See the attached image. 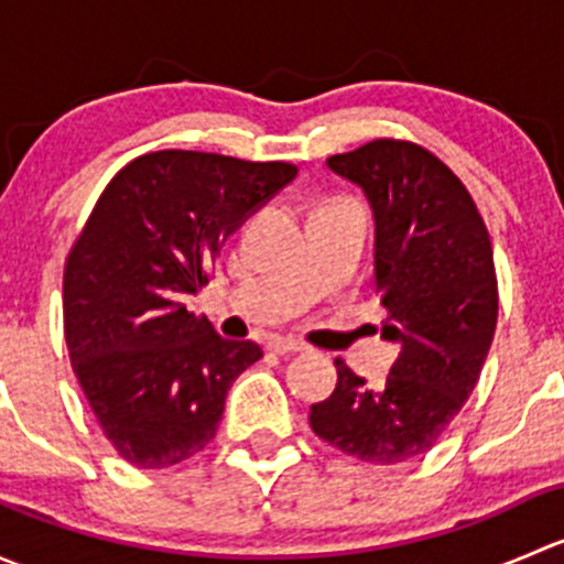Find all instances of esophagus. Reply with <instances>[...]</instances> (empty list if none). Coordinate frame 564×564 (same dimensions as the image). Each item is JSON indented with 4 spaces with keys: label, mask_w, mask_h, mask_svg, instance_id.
<instances>
[{
    "label": "esophagus",
    "mask_w": 564,
    "mask_h": 564,
    "mask_svg": "<svg viewBox=\"0 0 564 564\" xmlns=\"http://www.w3.org/2000/svg\"><path fill=\"white\" fill-rule=\"evenodd\" d=\"M308 346L300 344V340L294 338H272L270 340V351H275V355H297V351H305Z\"/></svg>",
    "instance_id": "34e87169"
}]
</instances>
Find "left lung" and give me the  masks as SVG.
Wrapping results in <instances>:
<instances>
[{
	"instance_id": "1",
	"label": "left lung",
	"mask_w": 564,
	"mask_h": 564,
	"mask_svg": "<svg viewBox=\"0 0 564 564\" xmlns=\"http://www.w3.org/2000/svg\"><path fill=\"white\" fill-rule=\"evenodd\" d=\"M327 166L373 209L382 338L401 351L382 388L335 360L338 384L308 420L346 456L401 464L440 442L480 379L499 311L491 237L464 182L412 141H368Z\"/></svg>"
}]
</instances>
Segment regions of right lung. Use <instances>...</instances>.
I'll return each instance as SVG.
<instances>
[{
	"instance_id": "obj_1",
	"label": "right lung",
	"mask_w": 564,
	"mask_h": 564,
	"mask_svg": "<svg viewBox=\"0 0 564 564\" xmlns=\"http://www.w3.org/2000/svg\"><path fill=\"white\" fill-rule=\"evenodd\" d=\"M297 176L292 163L163 150L100 193L65 264V340L106 440L139 469H166L213 442L231 382L261 357L226 340L187 297L220 248Z\"/></svg>"
}]
</instances>
